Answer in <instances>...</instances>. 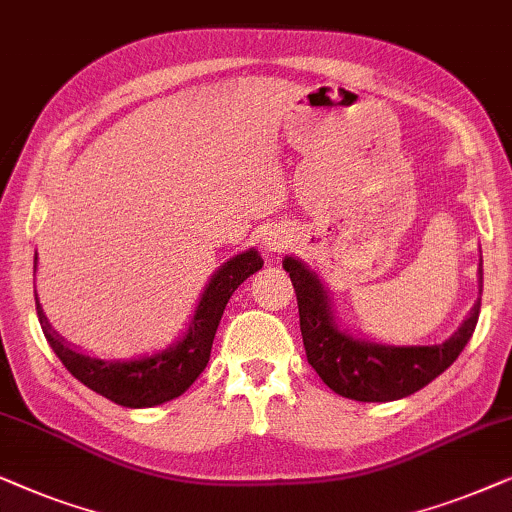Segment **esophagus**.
<instances>
[{
	"mask_svg": "<svg viewBox=\"0 0 512 512\" xmlns=\"http://www.w3.org/2000/svg\"><path fill=\"white\" fill-rule=\"evenodd\" d=\"M264 246H266V250H269V253H280V250L287 246V236H283V234H269L264 239Z\"/></svg>",
	"mask_w": 512,
	"mask_h": 512,
	"instance_id": "34e87169",
	"label": "esophagus"
}]
</instances>
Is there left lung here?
<instances>
[{"instance_id": "1", "label": "left lung", "mask_w": 512, "mask_h": 512, "mask_svg": "<svg viewBox=\"0 0 512 512\" xmlns=\"http://www.w3.org/2000/svg\"><path fill=\"white\" fill-rule=\"evenodd\" d=\"M283 269L290 273L299 304V327L308 364L318 371L329 390L355 401H397L410 397L441 376L459 357L478 325L480 299L462 325L436 345H387L355 336L338 325L334 301L311 266L287 255ZM482 292V255L478 266Z\"/></svg>"}]
</instances>
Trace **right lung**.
Wrapping results in <instances>:
<instances>
[{
    "label": "right lung",
    "mask_w": 512,
    "mask_h": 512,
    "mask_svg": "<svg viewBox=\"0 0 512 512\" xmlns=\"http://www.w3.org/2000/svg\"><path fill=\"white\" fill-rule=\"evenodd\" d=\"M262 264L264 259L255 248L243 250V253L229 257L225 264H220V269L213 273L204 292H201L199 304L194 308L183 336L169 348L157 350L153 355L132 359H102L85 355L50 327L39 297L37 315L43 336L71 376L81 380L92 392L118 403V406L153 408L181 397L187 387L199 378V373L206 369L208 359H211L215 331H218L229 297L243 280L262 269ZM34 271H37V257H34Z\"/></svg>",
    "instance_id": "right-lung-1"
}]
</instances>
